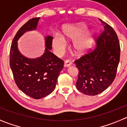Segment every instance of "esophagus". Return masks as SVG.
Listing matches in <instances>:
<instances>
[{
    "instance_id": "obj_1",
    "label": "esophagus",
    "mask_w": 127,
    "mask_h": 127,
    "mask_svg": "<svg viewBox=\"0 0 127 127\" xmlns=\"http://www.w3.org/2000/svg\"><path fill=\"white\" fill-rule=\"evenodd\" d=\"M71 65H72V62H71V61H69V60L65 61V64H64V66H65V67H69V66H71Z\"/></svg>"
}]
</instances>
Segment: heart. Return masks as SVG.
Listing matches in <instances>:
<instances>
[{"mask_svg": "<svg viewBox=\"0 0 127 127\" xmlns=\"http://www.w3.org/2000/svg\"><path fill=\"white\" fill-rule=\"evenodd\" d=\"M95 35L94 30L87 29L84 23L64 25L62 35L58 33L53 35V48L57 53H61L65 47V40H73V52L78 55L84 54L92 47Z\"/></svg>", "mask_w": 127, "mask_h": 127, "instance_id": "obj_1", "label": "heart"}]
</instances>
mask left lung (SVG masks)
<instances>
[{"mask_svg": "<svg viewBox=\"0 0 127 127\" xmlns=\"http://www.w3.org/2000/svg\"><path fill=\"white\" fill-rule=\"evenodd\" d=\"M103 32L96 40L94 51L74 61L79 70L76 87L88 95L105 91L114 80L120 61V43L114 30L99 19Z\"/></svg>", "mask_w": 127, "mask_h": 127, "instance_id": "obj_1", "label": "left lung"}]
</instances>
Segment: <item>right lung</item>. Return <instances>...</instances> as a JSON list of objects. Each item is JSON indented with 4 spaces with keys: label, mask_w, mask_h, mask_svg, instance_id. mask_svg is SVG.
Here are the masks:
<instances>
[{
    "label": "right lung",
    "mask_w": 127,
    "mask_h": 127,
    "mask_svg": "<svg viewBox=\"0 0 127 127\" xmlns=\"http://www.w3.org/2000/svg\"><path fill=\"white\" fill-rule=\"evenodd\" d=\"M40 18H32L18 31L11 43L10 65L18 88L26 95L40 99L53 92L64 67V61L51 52L53 37L45 36L43 54L35 59L27 58L18 49V40L24 33L35 31Z\"/></svg>",
    "instance_id": "1"
}]
</instances>
